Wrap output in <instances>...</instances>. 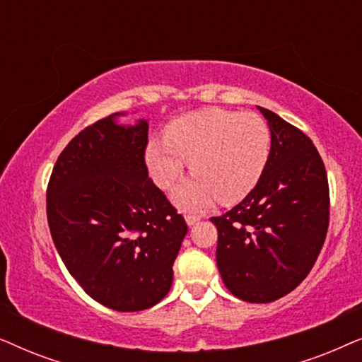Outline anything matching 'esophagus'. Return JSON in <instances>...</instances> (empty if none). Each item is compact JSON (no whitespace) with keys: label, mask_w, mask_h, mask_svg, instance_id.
<instances>
[{"label":"esophagus","mask_w":362,"mask_h":362,"mask_svg":"<svg viewBox=\"0 0 362 362\" xmlns=\"http://www.w3.org/2000/svg\"><path fill=\"white\" fill-rule=\"evenodd\" d=\"M201 219H199V216H191V214H187L186 216V222H187V226H194V224H197V222H199Z\"/></svg>","instance_id":"34e87169"}]
</instances>
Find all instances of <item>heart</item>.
I'll use <instances>...</instances> for the list:
<instances>
[{
	"mask_svg": "<svg viewBox=\"0 0 362 362\" xmlns=\"http://www.w3.org/2000/svg\"><path fill=\"white\" fill-rule=\"evenodd\" d=\"M163 138L148 145V168L158 186L171 189L189 161L194 176L173 194L186 211L206 209L216 197L222 204L244 199L270 155V130L255 113L206 108L168 123Z\"/></svg>",
	"mask_w": 362,
	"mask_h": 362,
	"instance_id": "b5f03b06",
	"label": "heart"
}]
</instances>
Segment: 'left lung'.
<instances>
[{
	"label": "left lung",
	"mask_w": 362,
	"mask_h": 362,
	"mask_svg": "<svg viewBox=\"0 0 362 362\" xmlns=\"http://www.w3.org/2000/svg\"><path fill=\"white\" fill-rule=\"evenodd\" d=\"M259 110L272 135L264 175L244 201L211 221L224 285L249 303H270L313 269L328 232L329 187L313 141L276 113Z\"/></svg>",
	"instance_id": "left-lung-1"
}]
</instances>
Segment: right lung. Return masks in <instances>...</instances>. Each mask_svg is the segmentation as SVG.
I'll list each match as a JSON object with an SVG mask.
<instances>
[{"mask_svg": "<svg viewBox=\"0 0 362 362\" xmlns=\"http://www.w3.org/2000/svg\"><path fill=\"white\" fill-rule=\"evenodd\" d=\"M102 118L72 138L47 185V222L69 274L117 311L165 298L187 226L148 177V122Z\"/></svg>", "mask_w": 362, "mask_h": 362, "instance_id": "add662e5", "label": "right lung"}]
</instances>
